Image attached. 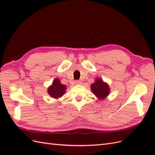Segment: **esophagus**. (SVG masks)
<instances>
[{
    "instance_id": "1",
    "label": "esophagus",
    "mask_w": 155,
    "mask_h": 155,
    "mask_svg": "<svg viewBox=\"0 0 155 155\" xmlns=\"http://www.w3.org/2000/svg\"><path fill=\"white\" fill-rule=\"evenodd\" d=\"M75 84H76V85H80V84H81V81H79V80H76V81H75Z\"/></svg>"
}]
</instances>
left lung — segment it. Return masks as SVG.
I'll return each instance as SVG.
<instances>
[{
    "mask_svg": "<svg viewBox=\"0 0 155 155\" xmlns=\"http://www.w3.org/2000/svg\"><path fill=\"white\" fill-rule=\"evenodd\" d=\"M91 91L98 99L104 100L109 94L110 88L107 83L103 81L101 79L96 78L95 82L91 85Z\"/></svg>",
    "mask_w": 155,
    "mask_h": 155,
    "instance_id": "obj_1",
    "label": "left lung"
}]
</instances>
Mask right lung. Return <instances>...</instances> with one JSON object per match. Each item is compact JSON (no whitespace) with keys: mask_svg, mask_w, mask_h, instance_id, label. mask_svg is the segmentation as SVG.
<instances>
[{"mask_svg":"<svg viewBox=\"0 0 155 155\" xmlns=\"http://www.w3.org/2000/svg\"><path fill=\"white\" fill-rule=\"evenodd\" d=\"M67 90V86L61 83L58 78L55 79L51 85L48 88V94L55 99L61 97L64 95L65 91Z\"/></svg>","mask_w":155,"mask_h":155,"instance_id":"obj_1","label":"right lung"}]
</instances>
